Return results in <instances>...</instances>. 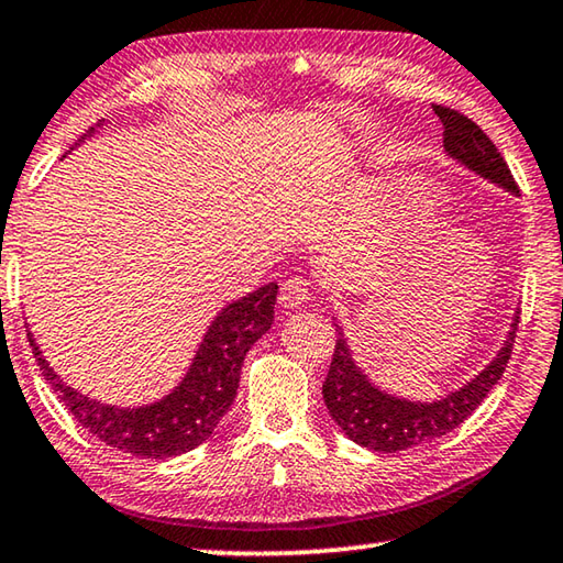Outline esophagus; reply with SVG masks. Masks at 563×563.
Instances as JSON below:
<instances>
[{
  "label": "esophagus",
  "mask_w": 563,
  "mask_h": 563,
  "mask_svg": "<svg viewBox=\"0 0 563 563\" xmlns=\"http://www.w3.org/2000/svg\"><path fill=\"white\" fill-rule=\"evenodd\" d=\"M282 303L284 309H299L303 307L311 299V291H309V282L301 279V276H291L282 284Z\"/></svg>",
  "instance_id": "obj_1"
}]
</instances>
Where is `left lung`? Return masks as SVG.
<instances>
[{
	"mask_svg": "<svg viewBox=\"0 0 563 563\" xmlns=\"http://www.w3.org/2000/svg\"><path fill=\"white\" fill-rule=\"evenodd\" d=\"M432 108L445 125V141L442 143H445L450 161L517 197L519 187L515 177H511L505 157L499 155L485 131L452 108ZM517 321L519 311L511 317L507 339L497 356L465 386L438 400H410L378 388L368 378V373L353 361L346 333L333 321L339 339L336 349H333L329 376L323 380V402H327L331 420L356 445L376 452L408 450L448 435L462 426L479 408V402L489 396V390L497 386L509 363L511 346H515Z\"/></svg>",
	"mask_w": 563,
	"mask_h": 563,
	"instance_id": "obj_1",
	"label": "left lung"
}]
</instances>
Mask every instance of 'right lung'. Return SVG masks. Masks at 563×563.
<instances>
[{
    "instance_id": "add662e5",
    "label": "right lung",
    "mask_w": 563,
    "mask_h": 563,
    "mask_svg": "<svg viewBox=\"0 0 563 563\" xmlns=\"http://www.w3.org/2000/svg\"><path fill=\"white\" fill-rule=\"evenodd\" d=\"M103 125L106 121L86 131L78 137L76 147ZM276 291L279 287L272 282L227 303L207 327L183 380L161 400L137 408L108 406V402L84 396L64 383L62 376H56L32 333H29V343L44 378L52 383L54 393L81 422V428L106 442L108 448L123 450L128 455L151 460L175 457L210 440L217 422L230 410L240 388L244 356L274 323Z\"/></svg>"
}]
</instances>
